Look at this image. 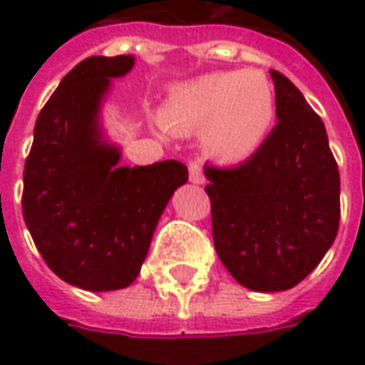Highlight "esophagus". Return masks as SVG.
Masks as SVG:
<instances>
[{"label": "esophagus", "mask_w": 365, "mask_h": 365, "mask_svg": "<svg viewBox=\"0 0 365 365\" xmlns=\"http://www.w3.org/2000/svg\"><path fill=\"white\" fill-rule=\"evenodd\" d=\"M188 178L195 185H202L205 182V173H202V166L199 163H190L188 165Z\"/></svg>", "instance_id": "34e87169"}]
</instances>
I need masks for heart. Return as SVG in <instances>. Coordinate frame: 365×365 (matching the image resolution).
Wrapping results in <instances>:
<instances>
[{"label": "heart", "instance_id": "b5f03b06", "mask_svg": "<svg viewBox=\"0 0 365 365\" xmlns=\"http://www.w3.org/2000/svg\"><path fill=\"white\" fill-rule=\"evenodd\" d=\"M277 114L275 90L265 72L225 70L177 84L160 120L175 134L200 132L205 154L222 163L249 160L265 144Z\"/></svg>", "mask_w": 365, "mask_h": 365}]
</instances>
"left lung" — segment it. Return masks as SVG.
<instances>
[{
  "label": "left lung",
  "instance_id": "left-lung-1",
  "mask_svg": "<svg viewBox=\"0 0 365 365\" xmlns=\"http://www.w3.org/2000/svg\"><path fill=\"white\" fill-rule=\"evenodd\" d=\"M277 124L249 160L205 166L212 241L227 271L253 291H285L336 241L339 170L322 118L289 78L271 70Z\"/></svg>",
  "mask_w": 365,
  "mask_h": 365
}]
</instances>
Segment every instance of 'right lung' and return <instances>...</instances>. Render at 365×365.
<instances>
[{
  "instance_id": "obj_1",
  "label": "right lung",
  "mask_w": 365,
  "mask_h": 365,
  "mask_svg": "<svg viewBox=\"0 0 365 365\" xmlns=\"http://www.w3.org/2000/svg\"><path fill=\"white\" fill-rule=\"evenodd\" d=\"M132 66V56H92L63 76L36 120L24 168L21 211L34 243L60 279L86 291L136 279L166 202L188 180L178 160L120 166V150L102 136L110 78Z\"/></svg>"
}]
</instances>
